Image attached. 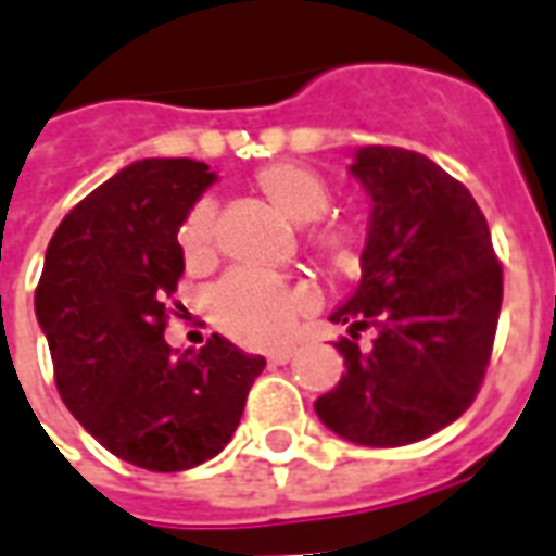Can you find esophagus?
<instances>
[{
  "label": "esophagus",
  "instance_id": "obj_1",
  "mask_svg": "<svg viewBox=\"0 0 556 556\" xmlns=\"http://www.w3.org/2000/svg\"><path fill=\"white\" fill-rule=\"evenodd\" d=\"M294 354H298V349H274L267 354V361L274 363V366H282V363H289Z\"/></svg>",
  "mask_w": 556,
  "mask_h": 556
}]
</instances>
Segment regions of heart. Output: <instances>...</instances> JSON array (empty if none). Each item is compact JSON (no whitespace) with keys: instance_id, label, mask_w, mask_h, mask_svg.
Returning <instances> with one entry per match:
<instances>
[{"instance_id":"heart-1","label":"heart","mask_w":556,"mask_h":556,"mask_svg":"<svg viewBox=\"0 0 556 556\" xmlns=\"http://www.w3.org/2000/svg\"><path fill=\"white\" fill-rule=\"evenodd\" d=\"M253 187L274 205L277 214L313 229L306 231V247L333 270H354L363 253V226L357 219H321L330 207L327 181L301 163H267L253 175ZM178 247L190 270H205L217 258V207L211 199L195 202L178 229ZM315 306V294L306 282L274 277L262 270H231L211 291L214 325L241 345L267 349L289 337L294 321Z\"/></svg>"}]
</instances>
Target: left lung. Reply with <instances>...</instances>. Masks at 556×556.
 <instances>
[{
  "label": "left lung",
  "instance_id": "obj_1",
  "mask_svg": "<svg viewBox=\"0 0 556 556\" xmlns=\"http://www.w3.org/2000/svg\"><path fill=\"white\" fill-rule=\"evenodd\" d=\"M372 195L354 298L330 315L345 375L315 402L327 429L361 446L422 441L465 414L489 369L503 267L465 184L417 151L369 146L351 163ZM375 329L374 349L356 339Z\"/></svg>",
  "mask_w": 556,
  "mask_h": 556
}]
</instances>
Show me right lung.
<instances>
[{
    "mask_svg": "<svg viewBox=\"0 0 556 556\" xmlns=\"http://www.w3.org/2000/svg\"><path fill=\"white\" fill-rule=\"evenodd\" d=\"M211 181L195 160L130 163L59 223L35 289L67 410L110 453L154 473L214 458L265 369V357L223 337L184 354L163 339L178 315V226Z\"/></svg>",
    "mask_w": 556,
    "mask_h": 556,
    "instance_id": "right-lung-1",
    "label": "right lung"
}]
</instances>
